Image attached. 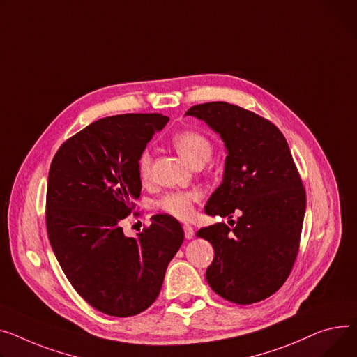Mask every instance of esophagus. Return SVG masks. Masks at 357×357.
I'll return each instance as SVG.
<instances>
[{"mask_svg":"<svg viewBox=\"0 0 357 357\" xmlns=\"http://www.w3.org/2000/svg\"><path fill=\"white\" fill-rule=\"evenodd\" d=\"M183 232H185V238L186 240H191L192 236H194V228L189 225V224L183 225Z\"/></svg>","mask_w":357,"mask_h":357,"instance_id":"1","label":"esophagus"}]
</instances>
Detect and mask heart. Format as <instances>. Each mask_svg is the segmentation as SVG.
<instances>
[{
	"mask_svg": "<svg viewBox=\"0 0 357 357\" xmlns=\"http://www.w3.org/2000/svg\"><path fill=\"white\" fill-rule=\"evenodd\" d=\"M172 145L179 155L192 166L204 165L212 155V144L206 135L195 129H186L172 136ZM152 169V153L142 151L137 158V174L142 181H148ZM201 199V192L195 189L172 191L165 194L156 206L160 212L178 220H188L194 213V205Z\"/></svg>",
	"mask_w": 357,
	"mask_h": 357,
	"instance_id": "heart-1",
	"label": "heart"
}]
</instances>
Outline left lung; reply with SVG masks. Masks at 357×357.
<instances>
[{
  "label": "left lung",
  "instance_id": "1",
  "mask_svg": "<svg viewBox=\"0 0 357 357\" xmlns=\"http://www.w3.org/2000/svg\"><path fill=\"white\" fill-rule=\"evenodd\" d=\"M185 114L220 133L228 152L222 183L205 213L232 218L241 212L236 222L229 221L232 228L220 222L197 232L215 254L206 281L236 304L264 300L293 270L305 212V191L287 140L267 119L227 102L197 105Z\"/></svg>",
  "mask_w": 357,
  "mask_h": 357
}]
</instances>
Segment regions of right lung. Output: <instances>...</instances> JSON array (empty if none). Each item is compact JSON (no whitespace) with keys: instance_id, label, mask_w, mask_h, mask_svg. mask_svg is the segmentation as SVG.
I'll return each mask as SVG.
<instances>
[{"instance_id":"add662e5","label":"right lung","mask_w":357,"mask_h":357,"mask_svg":"<svg viewBox=\"0 0 357 357\" xmlns=\"http://www.w3.org/2000/svg\"><path fill=\"white\" fill-rule=\"evenodd\" d=\"M168 121L159 113L100 119L67 139L50 166L45 224L52 248L75 290L109 316L145 312L183 243L181 224L166 213L153 215L137 238L121 227L140 195L137 158Z\"/></svg>"}]
</instances>
